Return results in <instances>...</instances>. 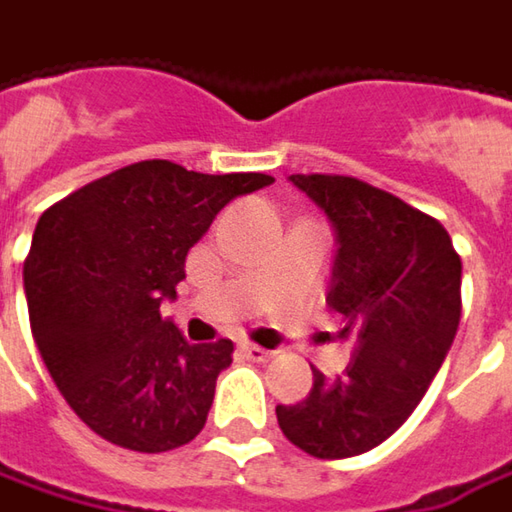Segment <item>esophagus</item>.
I'll use <instances>...</instances> for the list:
<instances>
[{"label": "esophagus", "mask_w": 512, "mask_h": 512, "mask_svg": "<svg viewBox=\"0 0 512 512\" xmlns=\"http://www.w3.org/2000/svg\"><path fill=\"white\" fill-rule=\"evenodd\" d=\"M240 352L249 358V361H257V364H263V361H269L275 352H269V349H263V346L257 344H240Z\"/></svg>", "instance_id": "34e87169"}]
</instances>
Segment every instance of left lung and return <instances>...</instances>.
<instances>
[{"instance_id": "8db88e82", "label": "left lung", "mask_w": 512, "mask_h": 512, "mask_svg": "<svg viewBox=\"0 0 512 512\" xmlns=\"http://www.w3.org/2000/svg\"><path fill=\"white\" fill-rule=\"evenodd\" d=\"M335 229L326 303L344 318L352 361L278 404L283 435L315 458L361 456L395 433L444 364L461 318V257L447 229L389 191L341 174H292Z\"/></svg>"}]
</instances>
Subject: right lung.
Instances as JSON below:
<instances>
[{"instance_id":"1","label":"right lung","mask_w":512,"mask_h":512,"mask_svg":"<svg viewBox=\"0 0 512 512\" xmlns=\"http://www.w3.org/2000/svg\"><path fill=\"white\" fill-rule=\"evenodd\" d=\"M272 183L143 160L39 217L22 272L31 332L56 389L105 441L166 453L203 430L234 344H189L160 303L177 298L217 212Z\"/></svg>"}]
</instances>
